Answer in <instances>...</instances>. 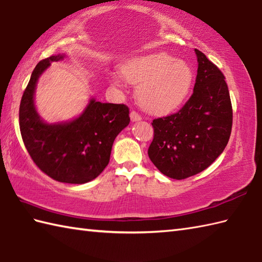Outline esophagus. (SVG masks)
<instances>
[{
  "instance_id": "34e87169",
  "label": "esophagus",
  "mask_w": 262,
  "mask_h": 262,
  "mask_svg": "<svg viewBox=\"0 0 262 262\" xmlns=\"http://www.w3.org/2000/svg\"><path fill=\"white\" fill-rule=\"evenodd\" d=\"M130 119H132V121H138V120L142 119V116L138 114L137 111L132 110L130 111Z\"/></svg>"
}]
</instances>
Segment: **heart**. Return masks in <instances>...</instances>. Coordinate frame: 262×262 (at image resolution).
I'll use <instances>...</instances> for the list:
<instances>
[{"instance_id":"obj_1","label":"heart","mask_w":262,"mask_h":262,"mask_svg":"<svg viewBox=\"0 0 262 262\" xmlns=\"http://www.w3.org/2000/svg\"><path fill=\"white\" fill-rule=\"evenodd\" d=\"M121 73L132 84L138 85L142 107L153 114L177 108L191 88L192 70L186 62L164 53L130 59L121 66ZM114 83H119L117 77Z\"/></svg>"}]
</instances>
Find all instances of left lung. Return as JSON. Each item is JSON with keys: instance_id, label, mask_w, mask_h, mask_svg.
<instances>
[{"instance_id": "1", "label": "left lung", "mask_w": 262, "mask_h": 262, "mask_svg": "<svg viewBox=\"0 0 262 262\" xmlns=\"http://www.w3.org/2000/svg\"><path fill=\"white\" fill-rule=\"evenodd\" d=\"M193 92L177 113L154 119L148 158L166 177L182 180L207 169L229 143L233 111L225 76L198 49Z\"/></svg>"}]
</instances>
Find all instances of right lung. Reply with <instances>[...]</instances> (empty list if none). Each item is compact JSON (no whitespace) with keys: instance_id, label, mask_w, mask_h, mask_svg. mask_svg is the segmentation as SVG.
Wrapping results in <instances>:
<instances>
[{"instance_id":"1","label":"right lung","mask_w":262,"mask_h":262,"mask_svg":"<svg viewBox=\"0 0 262 262\" xmlns=\"http://www.w3.org/2000/svg\"><path fill=\"white\" fill-rule=\"evenodd\" d=\"M64 57L59 54L37 64L21 98L19 125L28 153L43 173L58 182L82 185L96 179L108 165L115 138L130 121L129 109L91 99L73 120L42 121L33 102L37 81L52 62Z\"/></svg>"}]
</instances>
